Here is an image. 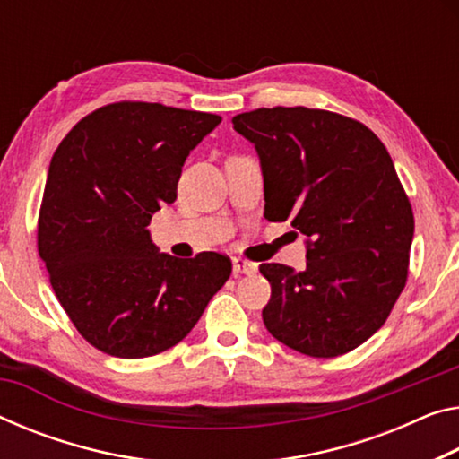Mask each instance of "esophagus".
I'll return each mask as SVG.
<instances>
[{
	"label": "esophagus",
	"mask_w": 459,
	"mask_h": 459,
	"mask_svg": "<svg viewBox=\"0 0 459 459\" xmlns=\"http://www.w3.org/2000/svg\"><path fill=\"white\" fill-rule=\"evenodd\" d=\"M232 273H235V275H255L257 273V264L241 259V257H235V259H232Z\"/></svg>",
	"instance_id": "esophagus-1"
}]
</instances>
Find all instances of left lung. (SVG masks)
Wrapping results in <instances>:
<instances>
[{
	"mask_svg": "<svg viewBox=\"0 0 459 459\" xmlns=\"http://www.w3.org/2000/svg\"><path fill=\"white\" fill-rule=\"evenodd\" d=\"M255 144L265 218L307 235V269L264 264L267 331L310 358H337L386 323L409 275L411 202L380 138L347 116L259 108L232 118Z\"/></svg>",
	"mask_w": 459,
	"mask_h": 459,
	"instance_id": "8db88e82",
	"label": "left lung"
}]
</instances>
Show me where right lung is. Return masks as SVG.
I'll use <instances>...</instances> for the list:
<instances>
[{
  "mask_svg": "<svg viewBox=\"0 0 459 459\" xmlns=\"http://www.w3.org/2000/svg\"><path fill=\"white\" fill-rule=\"evenodd\" d=\"M221 116L149 101L87 114L48 167L39 253L82 337L114 358L178 345L232 272L229 257L159 253L151 216L178 198L190 151Z\"/></svg>",
  "mask_w": 459,
  "mask_h": 459,
  "instance_id": "right-lung-1",
  "label": "right lung"
}]
</instances>
